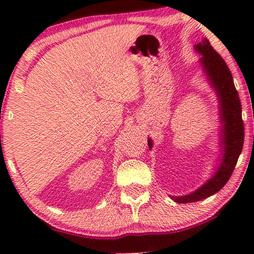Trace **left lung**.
Returning <instances> with one entry per match:
<instances>
[{"label": "left lung", "mask_w": 254, "mask_h": 254, "mask_svg": "<svg viewBox=\"0 0 254 254\" xmlns=\"http://www.w3.org/2000/svg\"><path fill=\"white\" fill-rule=\"evenodd\" d=\"M195 50L201 55L199 62L203 66L210 85L216 91L220 101L221 114V139H222V162L216 173L207 183L191 194L185 196H171L176 203H194L220 191L229 182L232 173L242 152L244 142V123L242 120V109L236 91L233 77L224 59L210 46L208 39L204 38L195 46ZM149 148L152 147L151 139H148Z\"/></svg>", "instance_id": "obj_1"}]
</instances>
